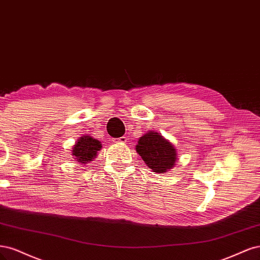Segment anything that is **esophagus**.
<instances>
[{"mask_svg":"<svg viewBox=\"0 0 260 260\" xmlns=\"http://www.w3.org/2000/svg\"><path fill=\"white\" fill-rule=\"evenodd\" d=\"M127 141V138L125 137V136H122V137H120V138H118V139H114V142H121V144H125V142Z\"/></svg>","mask_w":260,"mask_h":260,"instance_id":"1","label":"esophagus"}]
</instances>
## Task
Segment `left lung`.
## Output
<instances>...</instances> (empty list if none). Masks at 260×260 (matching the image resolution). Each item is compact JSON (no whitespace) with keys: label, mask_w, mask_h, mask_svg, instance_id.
<instances>
[{"label":"left lung","mask_w":260,"mask_h":260,"mask_svg":"<svg viewBox=\"0 0 260 260\" xmlns=\"http://www.w3.org/2000/svg\"><path fill=\"white\" fill-rule=\"evenodd\" d=\"M136 151L155 173H165L173 169L177 161L176 148L157 132H149L141 136L136 146Z\"/></svg>","instance_id":"1"}]
</instances>
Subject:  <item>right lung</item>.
Wrapping results in <instances>:
<instances>
[{"label":"right lung","mask_w":260,"mask_h":260,"mask_svg":"<svg viewBox=\"0 0 260 260\" xmlns=\"http://www.w3.org/2000/svg\"><path fill=\"white\" fill-rule=\"evenodd\" d=\"M102 149V142L91 136H83L78 139L72 148V157L81 164L93 161L97 152Z\"/></svg>","instance_id":"add662e5"}]
</instances>
